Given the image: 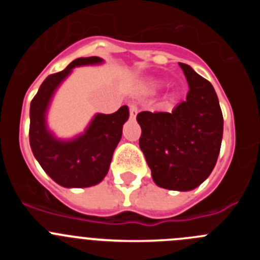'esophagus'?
I'll list each match as a JSON object with an SVG mask.
<instances>
[{
    "label": "esophagus",
    "mask_w": 260,
    "mask_h": 260,
    "mask_svg": "<svg viewBox=\"0 0 260 260\" xmlns=\"http://www.w3.org/2000/svg\"><path fill=\"white\" fill-rule=\"evenodd\" d=\"M128 110H130V117H132V118L134 119V118H135V116H137V113H138V108H137V105L130 104V105H128Z\"/></svg>",
    "instance_id": "1"
}]
</instances>
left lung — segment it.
Returning a JSON list of instances; mask_svg holds the SVG:
<instances>
[{
  "mask_svg": "<svg viewBox=\"0 0 260 260\" xmlns=\"http://www.w3.org/2000/svg\"><path fill=\"white\" fill-rule=\"evenodd\" d=\"M178 65L190 88L185 102L171 113L141 112L137 121L142 128L139 147L156 185L189 191L207 180L215 168L224 119L212 84L189 65Z\"/></svg>",
  "mask_w": 260,
  "mask_h": 260,
  "instance_id": "obj_1",
  "label": "left lung"
}]
</instances>
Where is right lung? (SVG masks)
<instances>
[{"label":"right lung","instance_id":"right-lung-1","mask_svg":"<svg viewBox=\"0 0 260 260\" xmlns=\"http://www.w3.org/2000/svg\"><path fill=\"white\" fill-rule=\"evenodd\" d=\"M102 62L100 57L74 59L65 70L49 75L31 102V150L45 173L63 187H89L104 180L122 137V126L128 118V108L123 105L112 114L98 113L83 134L69 141L57 139L48 130L45 117L59 84L77 66L99 65Z\"/></svg>","mask_w":260,"mask_h":260}]
</instances>
